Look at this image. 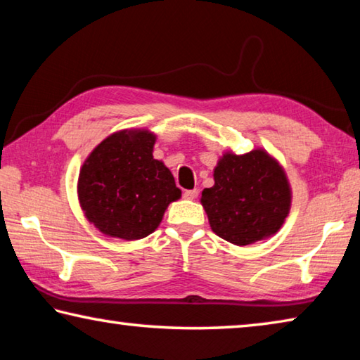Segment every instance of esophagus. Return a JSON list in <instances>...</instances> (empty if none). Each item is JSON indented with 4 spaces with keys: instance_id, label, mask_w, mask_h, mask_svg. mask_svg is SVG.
<instances>
[{
    "instance_id": "1",
    "label": "esophagus",
    "mask_w": 360,
    "mask_h": 360,
    "mask_svg": "<svg viewBox=\"0 0 360 360\" xmlns=\"http://www.w3.org/2000/svg\"><path fill=\"white\" fill-rule=\"evenodd\" d=\"M197 195H198L197 188H192V191H186L184 192V198L186 200H193V198H197Z\"/></svg>"
}]
</instances>
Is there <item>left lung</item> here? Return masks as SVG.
Wrapping results in <instances>:
<instances>
[{"label": "left lung", "instance_id": "left-lung-1", "mask_svg": "<svg viewBox=\"0 0 360 360\" xmlns=\"http://www.w3.org/2000/svg\"><path fill=\"white\" fill-rule=\"evenodd\" d=\"M202 205L217 236L246 246L281 229L290 210V187L265 150L227 152L214 168V186L202 192Z\"/></svg>", "mask_w": 360, "mask_h": 360}]
</instances>
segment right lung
<instances>
[{
  "label": "right lung",
  "instance_id": "add662e5",
  "mask_svg": "<svg viewBox=\"0 0 360 360\" xmlns=\"http://www.w3.org/2000/svg\"><path fill=\"white\" fill-rule=\"evenodd\" d=\"M155 136L119 131L101 141L81 168L79 202L101 233L122 240L150 235L168 205L181 197L174 178L152 157Z\"/></svg>",
  "mask_w": 360,
  "mask_h": 360
}]
</instances>
